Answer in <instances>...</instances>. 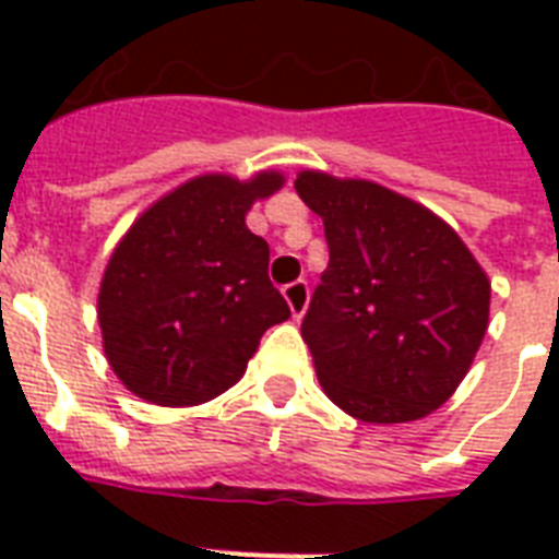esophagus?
<instances>
[{
  "mask_svg": "<svg viewBox=\"0 0 559 559\" xmlns=\"http://www.w3.org/2000/svg\"><path fill=\"white\" fill-rule=\"evenodd\" d=\"M284 298H287L289 310H293V319H301L307 313V305H310V287L307 281H293L284 287Z\"/></svg>",
  "mask_w": 559,
  "mask_h": 559,
  "instance_id": "esophagus-1",
  "label": "esophagus"
}]
</instances>
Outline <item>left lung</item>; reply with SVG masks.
<instances>
[{"label":"left lung","instance_id":"left-lung-1","mask_svg":"<svg viewBox=\"0 0 559 559\" xmlns=\"http://www.w3.org/2000/svg\"><path fill=\"white\" fill-rule=\"evenodd\" d=\"M331 263L301 336L324 394L366 424H408L467 377L490 319V281L455 228L403 193L301 170Z\"/></svg>","mask_w":559,"mask_h":559}]
</instances>
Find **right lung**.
Segmentation results:
<instances>
[{"label":"right lung","mask_w":559,"mask_h":559,"mask_svg":"<svg viewBox=\"0 0 559 559\" xmlns=\"http://www.w3.org/2000/svg\"><path fill=\"white\" fill-rule=\"evenodd\" d=\"M284 186L202 174L139 214L98 289L104 354L135 397L200 406L243 377L266 328L289 319L272 287L270 246L246 228L254 200Z\"/></svg>","instance_id":"right-lung-1"}]
</instances>
